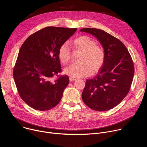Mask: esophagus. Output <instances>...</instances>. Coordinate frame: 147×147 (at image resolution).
<instances>
[{
    "instance_id": "esophagus-1",
    "label": "esophagus",
    "mask_w": 147,
    "mask_h": 147,
    "mask_svg": "<svg viewBox=\"0 0 147 147\" xmlns=\"http://www.w3.org/2000/svg\"><path fill=\"white\" fill-rule=\"evenodd\" d=\"M76 79L75 78H73V77H69V80H70V81H71V82H72V81H75Z\"/></svg>"
}]
</instances>
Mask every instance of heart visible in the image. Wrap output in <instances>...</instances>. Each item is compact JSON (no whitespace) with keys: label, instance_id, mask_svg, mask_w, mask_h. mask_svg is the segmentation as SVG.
Here are the masks:
<instances>
[{"label":"heart","instance_id":"obj_1","mask_svg":"<svg viewBox=\"0 0 147 147\" xmlns=\"http://www.w3.org/2000/svg\"><path fill=\"white\" fill-rule=\"evenodd\" d=\"M95 42L87 35H81L73 42V47L81 52L79 63H73L66 68L65 74L73 78H82L98 72L102 67L105 53L100 45H96ZM70 49L67 44H63L60 47L58 57L61 63L66 65L70 60Z\"/></svg>","mask_w":147,"mask_h":147}]
</instances>
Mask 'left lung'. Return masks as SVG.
Listing matches in <instances>:
<instances>
[{"label":"left lung","mask_w":147,"mask_h":147,"mask_svg":"<svg viewBox=\"0 0 147 147\" xmlns=\"http://www.w3.org/2000/svg\"><path fill=\"white\" fill-rule=\"evenodd\" d=\"M80 31L96 37L105 53V60L97 75L86 80L82 100L93 110L108 111L116 107L129 92L134 74L132 58L119 39L103 30L85 28Z\"/></svg>","instance_id":"8db88e82"}]
</instances>
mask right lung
Returning <instances> with one entry per match:
<instances>
[{"label":"right lung","mask_w":147,"mask_h":147,"mask_svg":"<svg viewBox=\"0 0 147 147\" xmlns=\"http://www.w3.org/2000/svg\"><path fill=\"white\" fill-rule=\"evenodd\" d=\"M77 28L47 27L31 35L20 48L13 69L16 86L22 99L31 108L48 111L60 101L69 83L61 71L58 52Z\"/></svg>","instance_id":"obj_1"}]
</instances>
